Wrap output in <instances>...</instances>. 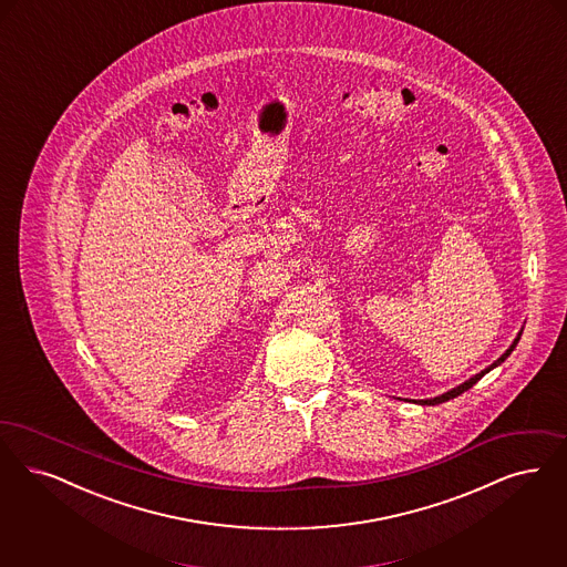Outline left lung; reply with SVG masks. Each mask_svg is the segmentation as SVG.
<instances>
[{"instance_id":"obj_1","label":"left lung","mask_w":567,"mask_h":567,"mask_svg":"<svg viewBox=\"0 0 567 567\" xmlns=\"http://www.w3.org/2000/svg\"><path fill=\"white\" fill-rule=\"evenodd\" d=\"M519 338H522V333L517 336V340L513 341V346H511V348H508V350H506V352H504V354L499 357L496 363L492 364V367H487L485 371L476 373L475 378H471L468 382H464V384H460L457 385V388H453V390H450V392H445V394H441V396H436V399H429V401H420V403H422V405H439V403H445V401H450V399H455V396H460L462 392H466L468 388H473V385H475L476 382H478V380H481V378H483V375L487 373V371H492L494 367H498L499 363H504V361H506V357H508V354H511V352L515 350V346H517V341H519Z\"/></svg>"}]
</instances>
